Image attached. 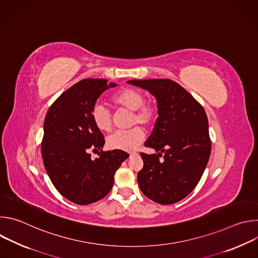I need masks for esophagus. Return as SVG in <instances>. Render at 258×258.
Listing matches in <instances>:
<instances>
[{"label": "esophagus", "mask_w": 258, "mask_h": 258, "mask_svg": "<svg viewBox=\"0 0 258 258\" xmlns=\"http://www.w3.org/2000/svg\"><path fill=\"white\" fill-rule=\"evenodd\" d=\"M137 155H138V153L132 152V153H130V158H132V157H135V156H137Z\"/></svg>", "instance_id": "34e87169"}]
</instances>
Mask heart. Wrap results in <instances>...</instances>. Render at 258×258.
Wrapping results in <instances>:
<instances>
[{"mask_svg": "<svg viewBox=\"0 0 258 258\" xmlns=\"http://www.w3.org/2000/svg\"><path fill=\"white\" fill-rule=\"evenodd\" d=\"M144 94L133 88H124L112 96V102L120 107L133 111L132 124L148 125L155 118V108L148 103H144ZM92 119L96 127L102 132H109L112 127V115L102 104H96L92 109ZM145 134L141 127L128 131H116L107 138L110 149L121 151H134L144 141Z\"/></svg>", "mask_w": 258, "mask_h": 258, "instance_id": "heart-1", "label": "heart"}]
</instances>
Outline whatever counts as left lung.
<instances>
[{"label":"left lung","instance_id":"1","mask_svg":"<svg viewBox=\"0 0 258 258\" xmlns=\"http://www.w3.org/2000/svg\"><path fill=\"white\" fill-rule=\"evenodd\" d=\"M126 83L148 91L158 109L153 131L145 143L157 154L141 153L144 166L138 172L139 187L146 197L159 204L178 202L197 186L210 156L206 113L194 97L173 81Z\"/></svg>","mask_w":258,"mask_h":258}]
</instances>
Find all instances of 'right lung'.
<instances>
[{
    "instance_id": "1",
    "label": "right lung",
    "mask_w": 258,
    "mask_h": 258,
    "mask_svg": "<svg viewBox=\"0 0 258 258\" xmlns=\"http://www.w3.org/2000/svg\"><path fill=\"white\" fill-rule=\"evenodd\" d=\"M117 85L87 79L65 91L50 107L44 122L42 156L57 191L69 201L87 205L104 198L113 187L114 174L128 154L121 150L99 152L104 136L92 119V109L103 92Z\"/></svg>"
}]
</instances>
